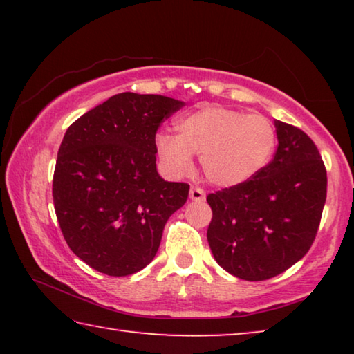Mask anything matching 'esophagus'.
<instances>
[{"label":"esophagus","mask_w":354,"mask_h":354,"mask_svg":"<svg viewBox=\"0 0 354 354\" xmlns=\"http://www.w3.org/2000/svg\"><path fill=\"white\" fill-rule=\"evenodd\" d=\"M189 196H190L192 201H205L206 200L205 190L200 189V187H192Z\"/></svg>","instance_id":"1"}]
</instances>
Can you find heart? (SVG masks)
<instances>
[{
	"instance_id": "obj_1",
	"label": "heart",
	"mask_w": 354,
	"mask_h": 354,
	"mask_svg": "<svg viewBox=\"0 0 354 354\" xmlns=\"http://www.w3.org/2000/svg\"><path fill=\"white\" fill-rule=\"evenodd\" d=\"M176 133L156 136V153L171 176L192 171L200 156L203 175L217 187L250 181L268 164L277 147L273 123L259 113L206 106L176 122Z\"/></svg>"
}]
</instances>
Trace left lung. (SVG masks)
<instances>
[{
  "mask_svg": "<svg viewBox=\"0 0 354 354\" xmlns=\"http://www.w3.org/2000/svg\"><path fill=\"white\" fill-rule=\"evenodd\" d=\"M278 149L250 181L207 195V242L215 261L245 281L286 272L308 253L326 201V170L315 143L274 120Z\"/></svg>",
  "mask_w": 354,
  "mask_h": 354,
  "instance_id": "1",
  "label": "left lung"
}]
</instances>
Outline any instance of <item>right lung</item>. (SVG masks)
<instances>
[{"label": "right lung", "instance_id": "1", "mask_svg": "<svg viewBox=\"0 0 354 354\" xmlns=\"http://www.w3.org/2000/svg\"><path fill=\"white\" fill-rule=\"evenodd\" d=\"M184 106L162 95L118 93L70 124L57 153L53 200L65 242L97 272L128 277L158 253L189 184L156 169V131Z\"/></svg>", "mask_w": 354, "mask_h": 354}]
</instances>
